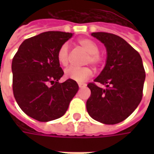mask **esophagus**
I'll return each mask as SVG.
<instances>
[{"mask_svg": "<svg viewBox=\"0 0 154 154\" xmlns=\"http://www.w3.org/2000/svg\"><path fill=\"white\" fill-rule=\"evenodd\" d=\"M86 86H87V85H86V84H85V83H81V82H79V83H78V87H80V88L85 87H86Z\"/></svg>", "mask_w": 154, "mask_h": 154, "instance_id": "34e87169", "label": "esophagus"}]
</instances>
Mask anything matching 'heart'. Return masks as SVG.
Instances as JSON below:
<instances>
[{"label": "heart", "instance_id": "obj_1", "mask_svg": "<svg viewBox=\"0 0 154 154\" xmlns=\"http://www.w3.org/2000/svg\"><path fill=\"white\" fill-rule=\"evenodd\" d=\"M78 44L84 50L88 53L86 63H91L97 67L102 63V57L99 54L100 48L96 42L90 38H81L78 40ZM57 59L62 66H67L70 59V54L69 48L67 44H63L59 48L57 54ZM91 75L92 71L88 67H69L64 72V76L66 78L76 81L77 82H83L84 81L91 77Z\"/></svg>", "mask_w": 154, "mask_h": 154}]
</instances>
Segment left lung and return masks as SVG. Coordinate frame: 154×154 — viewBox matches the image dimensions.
Here are the masks:
<instances>
[{"mask_svg":"<svg viewBox=\"0 0 154 154\" xmlns=\"http://www.w3.org/2000/svg\"><path fill=\"white\" fill-rule=\"evenodd\" d=\"M91 36L106 48V66L94 80L106 88L94 82L87 85L91 90V97L87 101V112L92 119L102 124H118L128 118L142 100L145 80L142 58L118 35L97 32Z\"/></svg>","mask_w":154,"mask_h":154,"instance_id":"obj_1","label":"left lung"}]
</instances>
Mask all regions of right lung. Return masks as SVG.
<instances>
[{
	"instance_id": "obj_1",
	"label": "right lung",
	"mask_w": 154,
	"mask_h": 154,
	"mask_svg": "<svg viewBox=\"0 0 154 154\" xmlns=\"http://www.w3.org/2000/svg\"><path fill=\"white\" fill-rule=\"evenodd\" d=\"M72 36L66 32H44L25 39L13 57L15 100L27 116L38 121L62 117L78 91L76 81L58 82L64 72L57 59V51Z\"/></svg>"
}]
</instances>
